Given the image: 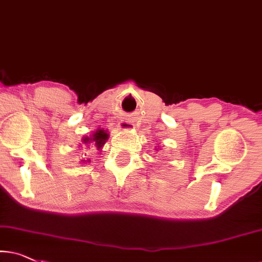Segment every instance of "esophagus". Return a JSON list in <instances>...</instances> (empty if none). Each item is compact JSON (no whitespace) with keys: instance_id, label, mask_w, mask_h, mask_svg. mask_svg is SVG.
Returning a JSON list of instances; mask_svg holds the SVG:
<instances>
[{"instance_id":"obj_1","label":"esophagus","mask_w":262,"mask_h":262,"mask_svg":"<svg viewBox=\"0 0 262 262\" xmlns=\"http://www.w3.org/2000/svg\"><path fill=\"white\" fill-rule=\"evenodd\" d=\"M134 126H135V124L128 122V120H122V122L119 123L120 130H130V128H132Z\"/></svg>"}]
</instances>
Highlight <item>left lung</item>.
<instances>
[{
  "label": "left lung",
  "instance_id": "obj_1",
  "mask_svg": "<svg viewBox=\"0 0 262 262\" xmlns=\"http://www.w3.org/2000/svg\"><path fill=\"white\" fill-rule=\"evenodd\" d=\"M156 150H157V151H158V150H159V149H158V147H157V149H156Z\"/></svg>",
  "mask_w": 262,
  "mask_h": 262
}]
</instances>
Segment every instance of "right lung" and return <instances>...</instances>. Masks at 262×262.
Here are the masks:
<instances>
[{
	"instance_id": "obj_1",
	"label": "right lung",
	"mask_w": 262,
	"mask_h": 262,
	"mask_svg": "<svg viewBox=\"0 0 262 262\" xmlns=\"http://www.w3.org/2000/svg\"><path fill=\"white\" fill-rule=\"evenodd\" d=\"M110 138V135L107 130H104V128H98L97 131H94L92 135L85 136V137L81 138V144L79 146L82 147H90L91 145H94L98 150H101V147L104 146L106 140ZM86 162H91V159H81V163L84 164Z\"/></svg>"
}]
</instances>
